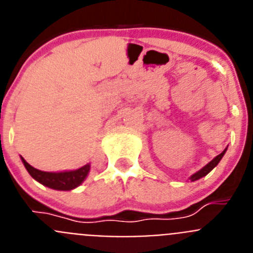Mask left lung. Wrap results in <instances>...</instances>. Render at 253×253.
Listing matches in <instances>:
<instances>
[{"instance_id": "8db88e82", "label": "left lung", "mask_w": 253, "mask_h": 253, "mask_svg": "<svg viewBox=\"0 0 253 253\" xmlns=\"http://www.w3.org/2000/svg\"><path fill=\"white\" fill-rule=\"evenodd\" d=\"M225 152H227V148H225L224 151L222 152V153L218 154L216 157H214L213 160H211L209 163H208V165H205V166L203 167V169H199V171H196L195 173H193V175L190 176V180H191V181H196V180H199V178H202V177H204V176H207L208 173H209V172L211 171V169H213L214 167H215L219 162H220V160H222V158H223V156H224Z\"/></svg>"}]
</instances>
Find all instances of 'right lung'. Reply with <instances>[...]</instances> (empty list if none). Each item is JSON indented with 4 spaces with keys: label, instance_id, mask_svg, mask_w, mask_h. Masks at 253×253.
<instances>
[{
    "label": "right lung",
    "instance_id": "1",
    "mask_svg": "<svg viewBox=\"0 0 253 253\" xmlns=\"http://www.w3.org/2000/svg\"><path fill=\"white\" fill-rule=\"evenodd\" d=\"M21 161L24 163L25 169H28V172L34 180H37L38 182H40L44 186L50 187V189L54 190H59V191H69V190H73L80 186L86 180L91 169L90 163H87V165L82 166L81 169H72V171L45 172L30 166L22 157Z\"/></svg>",
    "mask_w": 253,
    "mask_h": 253
}]
</instances>
